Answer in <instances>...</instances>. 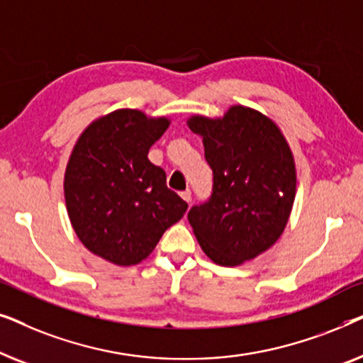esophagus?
<instances>
[{"label": "esophagus", "instance_id": "obj_1", "mask_svg": "<svg viewBox=\"0 0 363 363\" xmlns=\"http://www.w3.org/2000/svg\"><path fill=\"white\" fill-rule=\"evenodd\" d=\"M180 196H182L183 200H185L186 203H190V201H191V191H190V190H185V191H182V193H180Z\"/></svg>", "mask_w": 363, "mask_h": 363}]
</instances>
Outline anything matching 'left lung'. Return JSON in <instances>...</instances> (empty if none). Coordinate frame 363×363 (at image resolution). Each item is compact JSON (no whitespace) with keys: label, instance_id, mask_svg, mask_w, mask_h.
Returning a JSON list of instances; mask_svg holds the SVG:
<instances>
[{"label":"left lung","instance_id":"8db88e82","mask_svg":"<svg viewBox=\"0 0 363 363\" xmlns=\"http://www.w3.org/2000/svg\"><path fill=\"white\" fill-rule=\"evenodd\" d=\"M213 170L211 195L193 205L188 221L206 256L238 266L271 247L284 231L296 196L291 148L274 123L247 107L223 118L193 117Z\"/></svg>","mask_w":363,"mask_h":363}]
</instances>
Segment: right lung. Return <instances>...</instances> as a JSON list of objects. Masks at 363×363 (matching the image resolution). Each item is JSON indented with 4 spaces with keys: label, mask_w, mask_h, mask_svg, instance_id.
I'll use <instances>...</instances> for the list:
<instances>
[{
    "label": "right lung",
    "mask_w": 363,
    "mask_h": 363,
    "mask_svg": "<svg viewBox=\"0 0 363 363\" xmlns=\"http://www.w3.org/2000/svg\"><path fill=\"white\" fill-rule=\"evenodd\" d=\"M167 127V118L122 108L89 125L69 158L64 195L74 231L113 264L145 259L188 208L147 157Z\"/></svg>",
    "instance_id": "obj_1"
}]
</instances>
